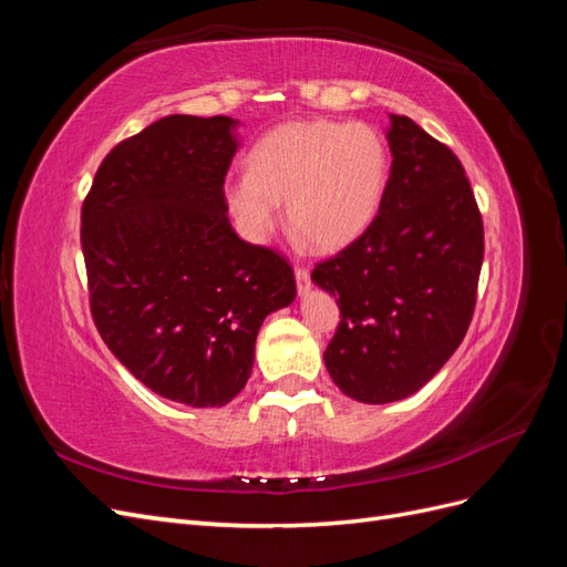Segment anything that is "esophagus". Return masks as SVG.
Segmentation results:
<instances>
[{
    "mask_svg": "<svg viewBox=\"0 0 567 567\" xmlns=\"http://www.w3.org/2000/svg\"><path fill=\"white\" fill-rule=\"evenodd\" d=\"M296 284H298V293L305 296L310 290V269L296 267Z\"/></svg>",
    "mask_w": 567,
    "mask_h": 567,
    "instance_id": "1",
    "label": "esophagus"
}]
</instances>
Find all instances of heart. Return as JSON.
I'll list each match as a JSON object with an SVG mask.
<instances>
[{
  "instance_id": "obj_1",
  "label": "heart",
  "mask_w": 567,
  "mask_h": 567,
  "mask_svg": "<svg viewBox=\"0 0 567 567\" xmlns=\"http://www.w3.org/2000/svg\"><path fill=\"white\" fill-rule=\"evenodd\" d=\"M388 184V151L369 125L293 120L269 130L229 177L221 196L236 231L260 246L277 229L286 200L288 225L317 250L354 244L379 215Z\"/></svg>"
}]
</instances>
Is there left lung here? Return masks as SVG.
Returning a JSON list of instances; mask_svg holds the SVG:
<instances>
[{
  "label": "left lung",
  "instance_id": "1",
  "mask_svg": "<svg viewBox=\"0 0 567 567\" xmlns=\"http://www.w3.org/2000/svg\"><path fill=\"white\" fill-rule=\"evenodd\" d=\"M390 177L371 227L319 262L340 307L323 364L348 398L388 404L419 392L461 346L483 267V219L454 153L390 115Z\"/></svg>",
  "mask_w": 567,
  "mask_h": 567
}]
</instances>
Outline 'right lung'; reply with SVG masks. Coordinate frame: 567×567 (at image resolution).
<instances>
[{
	"instance_id": "right-lung-1",
	"label": "right lung",
	"mask_w": 567,
	"mask_h": 567,
	"mask_svg": "<svg viewBox=\"0 0 567 567\" xmlns=\"http://www.w3.org/2000/svg\"><path fill=\"white\" fill-rule=\"evenodd\" d=\"M227 115H167L120 142L82 205L90 305L136 381L186 406H225L250 379L267 315L296 300L293 269L229 225Z\"/></svg>"
}]
</instances>
